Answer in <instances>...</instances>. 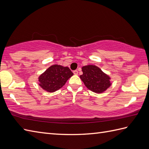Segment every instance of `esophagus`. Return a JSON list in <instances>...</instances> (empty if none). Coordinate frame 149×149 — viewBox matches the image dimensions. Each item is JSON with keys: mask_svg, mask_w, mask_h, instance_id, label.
I'll list each match as a JSON object with an SVG mask.
<instances>
[{"mask_svg": "<svg viewBox=\"0 0 149 149\" xmlns=\"http://www.w3.org/2000/svg\"><path fill=\"white\" fill-rule=\"evenodd\" d=\"M73 73L76 75H77L78 73V71L77 70H74V71H73Z\"/></svg>", "mask_w": 149, "mask_h": 149, "instance_id": "1", "label": "esophagus"}]
</instances>
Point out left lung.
<instances>
[{"instance_id":"1","label":"left lung","mask_w":149,"mask_h":149,"mask_svg":"<svg viewBox=\"0 0 149 149\" xmlns=\"http://www.w3.org/2000/svg\"><path fill=\"white\" fill-rule=\"evenodd\" d=\"M80 78L89 90L95 93H102L111 85L109 76L94 65H88L82 68Z\"/></svg>"}]
</instances>
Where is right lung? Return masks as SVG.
I'll return each mask as SVG.
<instances>
[{"label": "right lung", "instance_id": "1", "mask_svg": "<svg viewBox=\"0 0 149 149\" xmlns=\"http://www.w3.org/2000/svg\"><path fill=\"white\" fill-rule=\"evenodd\" d=\"M72 75L73 73L68 67L53 65L40 76L39 85L47 92H54L63 87Z\"/></svg>", "mask_w": 149, "mask_h": 149}]
</instances>
